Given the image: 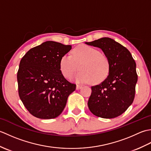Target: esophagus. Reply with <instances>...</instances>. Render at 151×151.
<instances>
[{
    "label": "esophagus",
    "instance_id": "1",
    "mask_svg": "<svg viewBox=\"0 0 151 151\" xmlns=\"http://www.w3.org/2000/svg\"><path fill=\"white\" fill-rule=\"evenodd\" d=\"M82 88V86H81V85H76V89H77V90H78V89H81Z\"/></svg>",
    "mask_w": 151,
    "mask_h": 151
}]
</instances>
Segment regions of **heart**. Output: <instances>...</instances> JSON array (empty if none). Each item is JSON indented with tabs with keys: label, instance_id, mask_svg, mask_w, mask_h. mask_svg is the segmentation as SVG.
Listing matches in <instances>:
<instances>
[{
	"label": "heart",
	"instance_id": "1",
	"mask_svg": "<svg viewBox=\"0 0 151 151\" xmlns=\"http://www.w3.org/2000/svg\"><path fill=\"white\" fill-rule=\"evenodd\" d=\"M75 76L78 82H91L97 84L104 81L110 72V62L107 56L93 47L85 45L76 47L72 51V56L65 54L60 60V69L63 76L70 78Z\"/></svg>",
	"mask_w": 151,
	"mask_h": 151
}]
</instances>
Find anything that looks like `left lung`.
Wrapping results in <instances>:
<instances>
[{
	"instance_id": "1",
	"label": "left lung",
	"mask_w": 151,
	"mask_h": 151,
	"mask_svg": "<svg viewBox=\"0 0 151 151\" xmlns=\"http://www.w3.org/2000/svg\"><path fill=\"white\" fill-rule=\"evenodd\" d=\"M86 44L99 47L110 62L108 77L91 87L88 108L96 116L111 119L119 116L132 104L137 81L136 64L126 47L109 37Z\"/></svg>"
}]
</instances>
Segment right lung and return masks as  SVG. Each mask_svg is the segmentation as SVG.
Returning <instances> with one entry per match:
<instances>
[{
    "label": "right lung",
    "mask_w": 151,
    "mask_h": 151,
    "mask_svg": "<svg viewBox=\"0 0 151 151\" xmlns=\"http://www.w3.org/2000/svg\"><path fill=\"white\" fill-rule=\"evenodd\" d=\"M71 45L48 41L29 50L22 58L17 72L19 95L34 117L43 119L62 114L76 84L60 70V60Z\"/></svg>",
    "instance_id": "obj_1"
}]
</instances>
